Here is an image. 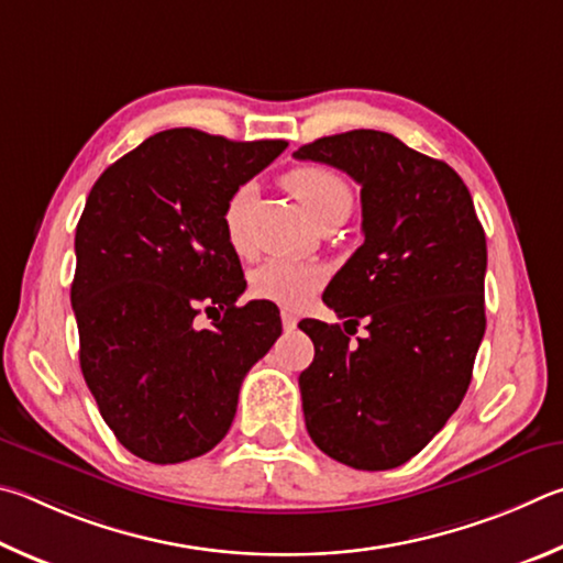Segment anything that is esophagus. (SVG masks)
<instances>
[{"instance_id": "34e87169", "label": "esophagus", "mask_w": 563, "mask_h": 563, "mask_svg": "<svg viewBox=\"0 0 563 563\" xmlns=\"http://www.w3.org/2000/svg\"><path fill=\"white\" fill-rule=\"evenodd\" d=\"M297 317H294L291 311H282V327H284V331H294L297 329Z\"/></svg>"}]
</instances>
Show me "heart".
Instances as JSON below:
<instances>
[{"label": "heart", "instance_id": "heart-1", "mask_svg": "<svg viewBox=\"0 0 563 563\" xmlns=\"http://www.w3.org/2000/svg\"><path fill=\"white\" fill-rule=\"evenodd\" d=\"M287 190L297 197L313 220L327 224L339 217H346L353 205V192L349 183L339 173L323 165H301L284 175ZM250 187H236L222 210V227L236 254H250L246 240V202ZM323 284V272L313 264L272 260L256 266L250 276L252 297L272 301L284 309H301Z\"/></svg>", "mask_w": 563, "mask_h": 563}]
</instances>
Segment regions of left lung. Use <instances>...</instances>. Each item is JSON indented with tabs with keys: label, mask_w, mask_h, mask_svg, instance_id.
Listing matches in <instances>:
<instances>
[{
	"label": "left lung",
	"mask_w": 563,
	"mask_h": 563,
	"mask_svg": "<svg viewBox=\"0 0 563 563\" xmlns=\"http://www.w3.org/2000/svg\"><path fill=\"white\" fill-rule=\"evenodd\" d=\"M294 157L361 185L366 236L323 301L346 331L366 321L368 336L349 346L339 323H299L317 351L299 376L303 420L329 457L393 470L438 435L467 393L487 323L485 230L462 177L390 133L319 137Z\"/></svg>",
	"instance_id": "1"
}]
</instances>
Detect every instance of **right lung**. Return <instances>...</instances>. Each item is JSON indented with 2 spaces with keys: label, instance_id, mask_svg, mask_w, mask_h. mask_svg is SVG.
I'll list each match as a JSON object with an SVG mask.
<instances>
[{
  "label": "right lung",
  "instance_id": "1",
  "mask_svg": "<svg viewBox=\"0 0 563 563\" xmlns=\"http://www.w3.org/2000/svg\"><path fill=\"white\" fill-rule=\"evenodd\" d=\"M284 147L173 128L91 187L76 227L78 358L106 426L135 457L175 465L210 452L246 371L282 336L272 301L236 307L246 282L222 210ZM200 310L218 313L210 330L194 327Z\"/></svg>",
  "mask_w": 563,
  "mask_h": 563
}]
</instances>
